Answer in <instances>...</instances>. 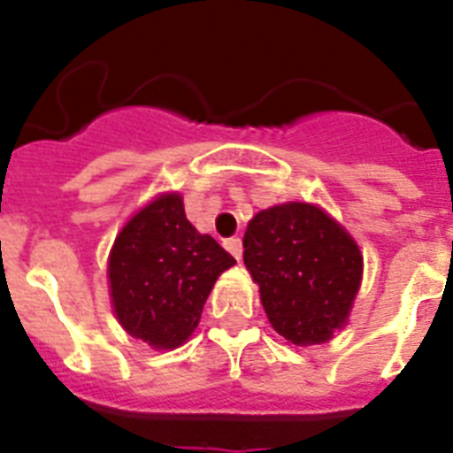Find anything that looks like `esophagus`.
Segmentation results:
<instances>
[{
	"mask_svg": "<svg viewBox=\"0 0 453 453\" xmlns=\"http://www.w3.org/2000/svg\"><path fill=\"white\" fill-rule=\"evenodd\" d=\"M224 247L231 251V254L235 256V258H242V242H240V238H229V240H224Z\"/></svg>",
	"mask_w": 453,
	"mask_h": 453,
	"instance_id": "obj_1",
	"label": "esophagus"
}]
</instances>
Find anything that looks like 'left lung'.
Listing matches in <instances>:
<instances>
[{"label":"left lung","instance_id":"left-lung-1","mask_svg":"<svg viewBox=\"0 0 453 453\" xmlns=\"http://www.w3.org/2000/svg\"><path fill=\"white\" fill-rule=\"evenodd\" d=\"M245 265L267 319L292 345H319L347 322L363 256L338 222L313 203H281L247 224Z\"/></svg>","mask_w":453,"mask_h":453}]
</instances>
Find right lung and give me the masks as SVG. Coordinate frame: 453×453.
<instances>
[{
	"instance_id": "1",
	"label": "right lung",
	"mask_w": 453,
	"mask_h": 453,
	"mask_svg": "<svg viewBox=\"0 0 453 453\" xmlns=\"http://www.w3.org/2000/svg\"><path fill=\"white\" fill-rule=\"evenodd\" d=\"M234 263L188 222L177 192L163 195L115 238L108 261L115 315L134 338L174 349L195 331L211 288Z\"/></svg>"
}]
</instances>
